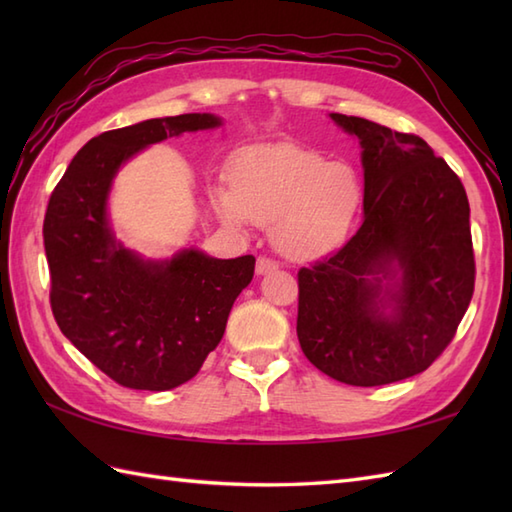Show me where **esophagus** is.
<instances>
[{"label": "esophagus", "instance_id": "obj_1", "mask_svg": "<svg viewBox=\"0 0 512 512\" xmlns=\"http://www.w3.org/2000/svg\"><path fill=\"white\" fill-rule=\"evenodd\" d=\"M279 268V264L275 262V259H270V257H257V275H266V273H270V270H277Z\"/></svg>", "mask_w": 512, "mask_h": 512}]
</instances>
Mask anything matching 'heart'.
I'll list each match as a JSON object with an SVG mask.
<instances>
[{
    "label": "heart",
    "instance_id": "1",
    "mask_svg": "<svg viewBox=\"0 0 512 512\" xmlns=\"http://www.w3.org/2000/svg\"><path fill=\"white\" fill-rule=\"evenodd\" d=\"M231 187L217 189V211L228 224H273V242L288 257L310 259L339 246L363 202V184L347 162L314 149L270 145L244 151Z\"/></svg>",
    "mask_w": 512,
    "mask_h": 512
}]
</instances>
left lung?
<instances>
[{
	"label": "left lung",
	"mask_w": 512,
	"mask_h": 512,
	"mask_svg": "<svg viewBox=\"0 0 512 512\" xmlns=\"http://www.w3.org/2000/svg\"><path fill=\"white\" fill-rule=\"evenodd\" d=\"M332 121L361 140L365 220L339 250L299 270L297 336L308 361L339 383L389 385L436 361L469 308V198L420 136L358 116ZM383 291L395 306L389 318L379 312Z\"/></svg>",
	"instance_id": "obj_1"
}]
</instances>
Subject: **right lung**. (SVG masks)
<instances>
[{
    "label": "right lung",
    "instance_id": "add662e5",
    "mask_svg": "<svg viewBox=\"0 0 512 512\" xmlns=\"http://www.w3.org/2000/svg\"><path fill=\"white\" fill-rule=\"evenodd\" d=\"M215 125L213 114H180L94 136L50 195L43 246L54 321L123 387L165 391L191 380L255 275L253 255L213 259L182 250L165 264L143 262L116 246L107 226V191L127 158L167 136Z\"/></svg>",
    "mask_w": 512,
    "mask_h": 512
}]
</instances>
